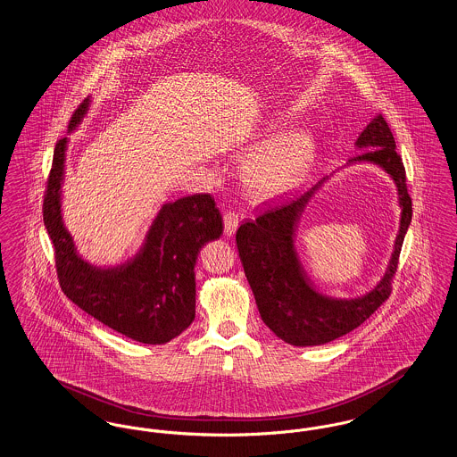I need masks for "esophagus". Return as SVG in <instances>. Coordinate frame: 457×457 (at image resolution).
Segmentation results:
<instances>
[{
  "mask_svg": "<svg viewBox=\"0 0 457 457\" xmlns=\"http://www.w3.org/2000/svg\"><path fill=\"white\" fill-rule=\"evenodd\" d=\"M238 224V214H235V212H226V214H224V235H226L228 238H231V237L235 235Z\"/></svg>",
  "mask_w": 457,
  "mask_h": 457,
  "instance_id": "1",
  "label": "esophagus"
}]
</instances>
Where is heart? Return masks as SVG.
Segmentation results:
<instances>
[{"instance_id": "heart-1", "label": "heart", "mask_w": 457, "mask_h": 457, "mask_svg": "<svg viewBox=\"0 0 457 457\" xmlns=\"http://www.w3.org/2000/svg\"><path fill=\"white\" fill-rule=\"evenodd\" d=\"M313 140L306 131L272 138L250 155L245 181L259 195H279L298 183L313 161Z\"/></svg>"}]
</instances>
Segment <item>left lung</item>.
<instances>
[{"mask_svg": "<svg viewBox=\"0 0 457 457\" xmlns=\"http://www.w3.org/2000/svg\"><path fill=\"white\" fill-rule=\"evenodd\" d=\"M363 151L353 162H371L391 176L397 187L401 220L391 261L380 283L353 300L330 298L315 289L295 248L296 229L306 205L324 187L328 176L281 202L265 205L255 219H246L237 231L239 259L253 291L263 324L293 346H319L361 326L391 295L401 246L410 228L413 207L406 171L387 121L377 114L360 133L356 144Z\"/></svg>", "mask_w": 457, "mask_h": 457, "instance_id": "left-lung-1", "label": "left lung"}]
</instances>
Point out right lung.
Segmentation results:
<instances>
[{
	"instance_id": "obj_1",
	"label": "right lung",
	"mask_w": 457,
	"mask_h": 457,
	"mask_svg": "<svg viewBox=\"0 0 457 457\" xmlns=\"http://www.w3.org/2000/svg\"><path fill=\"white\" fill-rule=\"evenodd\" d=\"M75 109L68 131L87 112ZM68 138L58 140L44 195L43 218L54 246L56 272L66 296L112 330L144 345H166L195 319V267L200 248L222 235V218L209 194L164 204L138 253L116 267L84 261L62 216Z\"/></svg>"
}]
</instances>
